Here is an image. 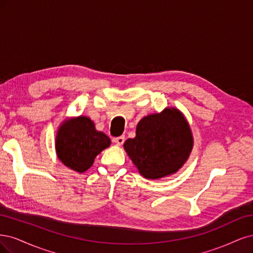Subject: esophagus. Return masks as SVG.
I'll list each match as a JSON object with an SVG mask.
<instances>
[{
	"label": "esophagus",
	"mask_w": 253,
	"mask_h": 253,
	"mask_svg": "<svg viewBox=\"0 0 253 253\" xmlns=\"http://www.w3.org/2000/svg\"><path fill=\"white\" fill-rule=\"evenodd\" d=\"M115 142H116V144L119 145V146L123 145V143L125 142V136H124V135H121V136L116 137V138H115Z\"/></svg>",
	"instance_id": "34e87169"
}]
</instances>
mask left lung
<instances>
[{"instance_id":"8db88e82","label":"left lung","mask_w":253,"mask_h":253,"mask_svg":"<svg viewBox=\"0 0 253 253\" xmlns=\"http://www.w3.org/2000/svg\"><path fill=\"white\" fill-rule=\"evenodd\" d=\"M189 124L175 108L143 118L135 137L128 138L124 149L144 177L157 180L175 173L192 150Z\"/></svg>"}]
</instances>
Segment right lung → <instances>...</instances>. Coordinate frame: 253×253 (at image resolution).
I'll list each match as a JSON object with an SVG mask.
<instances>
[{
	"label": "right lung",
	"instance_id": "right-lung-1",
	"mask_svg": "<svg viewBox=\"0 0 253 253\" xmlns=\"http://www.w3.org/2000/svg\"><path fill=\"white\" fill-rule=\"evenodd\" d=\"M111 141L105 133L95 130L93 122L87 117L65 121L55 137V150L65 166L85 172L93 164L97 154L109 147Z\"/></svg>",
	"mask_w": 253,
	"mask_h": 253
}]
</instances>
